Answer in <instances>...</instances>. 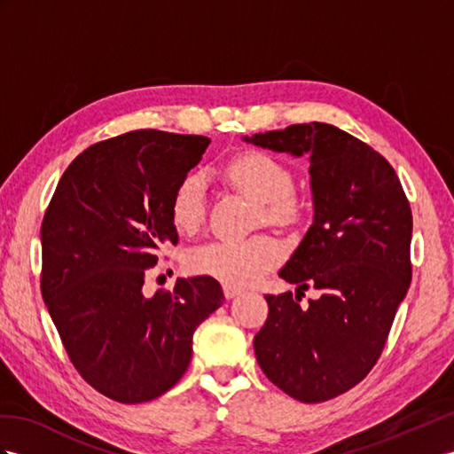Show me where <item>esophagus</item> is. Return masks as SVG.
Listing matches in <instances>:
<instances>
[{
  "mask_svg": "<svg viewBox=\"0 0 454 454\" xmlns=\"http://www.w3.org/2000/svg\"><path fill=\"white\" fill-rule=\"evenodd\" d=\"M241 294V287H236V286H224V297L226 299H234L236 295Z\"/></svg>",
  "mask_w": 454,
  "mask_h": 454,
  "instance_id": "esophagus-1",
  "label": "esophagus"
}]
</instances>
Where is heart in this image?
I'll return each instance as SVG.
<instances>
[{
  "label": "heart",
  "mask_w": 454,
  "mask_h": 454,
  "mask_svg": "<svg viewBox=\"0 0 454 454\" xmlns=\"http://www.w3.org/2000/svg\"><path fill=\"white\" fill-rule=\"evenodd\" d=\"M228 180L251 200L264 205L272 223H292L299 216V201L292 195L294 176L280 160L247 151L231 159L226 167ZM207 193L201 174L184 176L170 197V220L180 234H193L205 218ZM282 246L270 236H254L236 241H211L195 247L185 257L193 274L228 284L247 286L282 259Z\"/></svg>",
  "instance_id": "1"
}]
</instances>
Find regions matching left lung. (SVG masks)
I'll return each mask as SVG.
<instances>
[{
	"mask_svg": "<svg viewBox=\"0 0 454 454\" xmlns=\"http://www.w3.org/2000/svg\"><path fill=\"white\" fill-rule=\"evenodd\" d=\"M246 139L310 155L315 220L280 276L322 295L305 307L292 292L264 295L269 318L253 343L274 386L303 403L328 401L363 381L386 347L412 278L411 205L389 160L338 126L292 124Z\"/></svg>",
	"mask_w": 454,
	"mask_h": 454,
	"instance_id": "left-lung-1",
	"label": "left lung"
}]
</instances>
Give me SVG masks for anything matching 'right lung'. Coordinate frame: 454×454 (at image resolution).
I'll list each match as a JSON object with an SVG mask.
<instances>
[{
  "instance_id": "add662e5",
  "label": "right lung",
  "mask_w": 454,
  "mask_h": 454,
  "mask_svg": "<svg viewBox=\"0 0 454 454\" xmlns=\"http://www.w3.org/2000/svg\"><path fill=\"white\" fill-rule=\"evenodd\" d=\"M211 139L134 130L80 153L42 223V297L73 366L106 397H159L192 360L195 328L223 305L215 278L145 297L162 247L178 243L170 197Z\"/></svg>"
}]
</instances>
